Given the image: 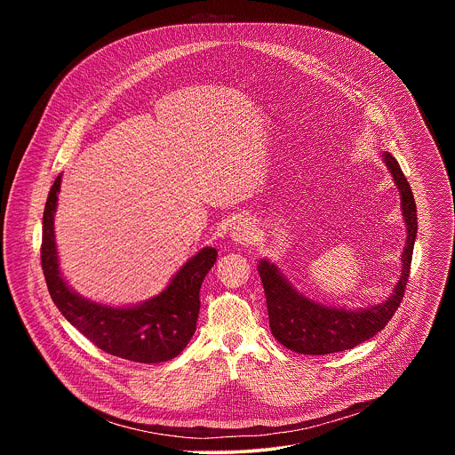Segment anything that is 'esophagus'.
I'll use <instances>...</instances> for the list:
<instances>
[{"label":"esophagus","instance_id":"1","mask_svg":"<svg viewBox=\"0 0 455 455\" xmlns=\"http://www.w3.org/2000/svg\"><path fill=\"white\" fill-rule=\"evenodd\" d=\"M253 237V225L246 218H239L230 225V239L237 244H248Z\"/></svg>","mask_w":455,"mask_h":455}]
</instances>
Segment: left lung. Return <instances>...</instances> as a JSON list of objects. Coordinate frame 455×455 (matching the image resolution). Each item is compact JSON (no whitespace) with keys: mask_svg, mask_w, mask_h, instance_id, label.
<instances>
[{"mask_svg":"<svg viewBox=\"0 0 455 455\" xmlns=\"http://www.w3.org/2000/svg\"><path fill=\"white\" fill-rule=\"evenodd\" d=\"M400 192L402 214L407 239L402 251V274L391 295L367 307H342L316 302L293 288L275 263L261 259L257 265L267 293V307L272 335L279 344L300 355H330L369 340L391 320L405 293L409 281L414 241L418 235V216L412 188L403 176L400 164L391 153L381 155Z\"/></svg>","mask_w":455,"mask_h":455,"instance_id":"8db88e82","label":"left lung"}]
</instances>
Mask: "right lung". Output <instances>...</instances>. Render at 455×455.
I'll use <instances>...</instances> for the list:
<instances>
[{"label":"right lung","mask_w":455,"mask_h":455,"mask_svg":"<svg viewBox=\"0 0 455 455\" xmlns=\"http://www.w3.org/2000/svg\"><path fill=\"white\" fill-rule=\"evenodd\" d=\"M60 176L48 192L43 212L41 267L53 304L74 328L113 356L140 363H158L178 356L196 331L200 288L216 263L218 250L202 248L172 275L164 291L144 302L109 306L90 300L64 281L59 268L53 216Z\"/></svg>","instance_id":"right-lung-1"}]
</instances>
